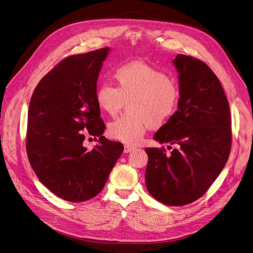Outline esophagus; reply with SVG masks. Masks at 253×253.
<instances>
[{"label": "esophagus", "mask_w": 253, "mask_h": 253, "mask_svg": "<svg viewBox=\"0 0 253 253\" xmlns=\"http://www.w3.org/2000/svg\"><path fill=\"white\" fill-rule=\"evenodd\" d=\"M135 149H136V148H135V147H133V145L126 144V145H125V153H129V152L134 151Z\"/></svg>", "instance_id": "esophagus-1"}]
</instances>
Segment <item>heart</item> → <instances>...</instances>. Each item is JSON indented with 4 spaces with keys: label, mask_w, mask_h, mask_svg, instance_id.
<instances>
[{
    "label": "heart",
    "mask_w": 253,
    "mask_h": 253,
    "mask_svg": "<svg viewBox=\"0 0 253 253\" xmlns=\"http://www.w3.org/2000/svg\"><path fill=\"white\" fill-rule=\"evenodd\" d=\"M113 77L116 87L102 83L95 96L99 109L110 116H116L127 101L128 113L108 126L112 138L138 143L151 126H164L177 111L178 83L158 68L142 62L126 63L115 70Z\"/></svg>",
    "instance_id": "1"
}]
</instances>
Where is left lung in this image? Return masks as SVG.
I'll return each instance as SVG.
<instances>
[{
  "instance_id": "left-lung-1",
  "label": "left lung",
  "mask_w": 253,
  "mask_h": 253,
  "mask_svg": "<svg viewBox=\"0 0 253 253\" xmlns=\"http://www.w3.org/2000/svg\"><path fill=\"white\" fill-rule=\"evenodd\" d=\"M178 109L154 135L165 148H147L145 185L149 193L168 206H183L202 197L229 158L232 142L229 102L218 78L196 58L177 55ZM172 147L169 145V149Z\"/></svg>"
}]
</instances>
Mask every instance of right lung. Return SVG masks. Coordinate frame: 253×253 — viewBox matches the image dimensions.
I'll use <instances>...</instances> for the list:
<instances>
[{"label":"right lung","instance_id":"add662e5","mask_svg":"<svg viewBox=\"0 0 253 253\" xmlns=\"http://www.w3.org/2000/svg\"><path fill=\"white\" fill-rule=\"evenodd\" d=\"M109 47L59 62L38 83L29 102L26 152L37 177L64 201L80 203L101 192L124 151L102 136L105 125L96 102L97 80ZM86 135L99 137L93 150Z\"/></svg>","mask_w":253,"mask_h":253}]
</instances>
